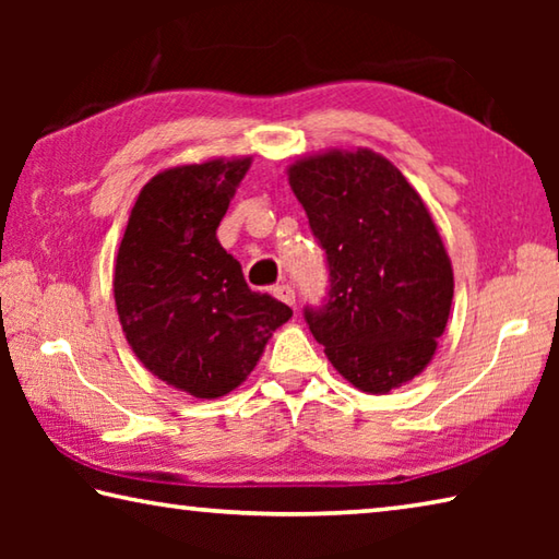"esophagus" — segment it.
I'll return each instance as SVG.
<instances>
[{"label": "esophagus", "mask_w": 559, "mask_h": 559, "mask_svg": "<svg viewBox=\"0 0 559 559\" xmlns=\"http://www.w3.org/2000/svg\"><path fill=\"white\" fill-rule=\"evenodd\" d=\"M273 296H276L283 302H288V306H296V290H293L288 283H283V286L273 288Z\"/></svg>", "instance_id": "esophagus-1"}]
</instances>
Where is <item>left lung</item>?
<instances>
[{
  "label": "left lung",
  "mask_w": 559,
  "mask_h": 559,
  "mask_svg": "<svg viewBox=\"0 0 559 559\" xmlns=\"http://www.w3.org/2000/svg\"><path fill=\"white\" fill-rule=\"evenodd\" d=\"M288 185L325 249L330 293L306 308L335 370L386 394L427 370L453 300V269L419 192L367 147L298 157Z\"/></svg>",
  "instance_id": "8db88e82"
}]
</instances>
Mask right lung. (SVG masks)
<instances>
[{"label":"right lung","instance_id":"add662e5","mask_svg":"<svg viewBox=\"0 0 559 559\" xmlns=\"http://www.w3.org/2000/svg\"><path fill=\"white\" fill-rule=\"evenodd\" d=\"M251 157H212L157 173L122 234L112 296L132 353L197 400L236 390L293 310L246 286L216 239Z\"/></svg>","mask_w":559,"mask_h":559}]
</instances>
